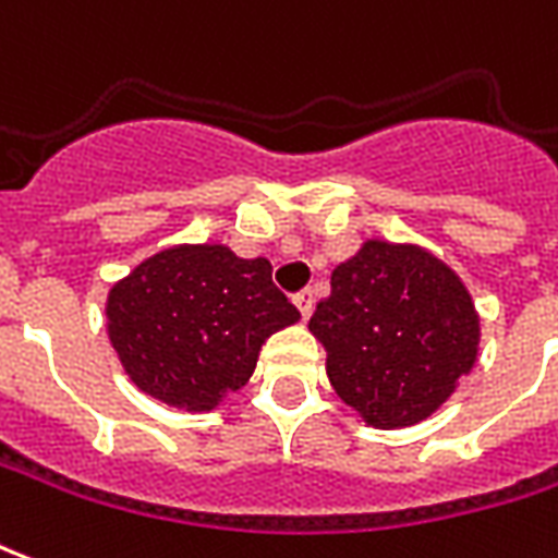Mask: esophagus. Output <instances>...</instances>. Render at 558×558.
I'll use <instances>...</instances> for the list:
<instances>
[{"label":"esophagus","mask_w":558,"mask_h":558,"mask_svg":"<svg viewBox=\"0 0 558 558\" xmlns=\"http://www.w3.org/2000/svg\"><path fill=\"white\" fill-rule=\"evenodd\" d=\"M295 307H299L301 319H311L313 316V307H316V299H313L311 290H304L295 295Z\"/></svg>","instance_id":"obj_1"}]
</instances>
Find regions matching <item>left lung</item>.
<instances>
[{
    "instance_id": "obj_1",
    "label": "left lung",
    "mask_w": 558,
    "mask_h": 558,
    "mask_svg": "<svg viewBox=\"0 0 558 558\" xmlns=\"http://www.w3.org/2000/svg\"><path fill=\"white\" fill-rule=\"evenodd\" d=\"M311 333L337 396L375 428L435 414L476 366L482 337L468 287L444 259L381 239L333 268Z\"/></svg>"
}]
</instances>
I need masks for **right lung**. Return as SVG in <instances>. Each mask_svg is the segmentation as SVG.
<instances>
[{"label":"right lung","mask_w":558,"mask_h":558,"mask_svg":"<svg viewBox=\"0 0 558 558\" xmlns=\"http://www.w3.org/2000/svg\"><path fill=\"white\" fill-rule=\"evenodd\" d=\"M301 319L271 283L266 257L227 245H171L111 283L106 328L142 393L213 411L257 369L263 342Z\"/></svg>","instance_id":"right-lung-1"}]
</instances>
